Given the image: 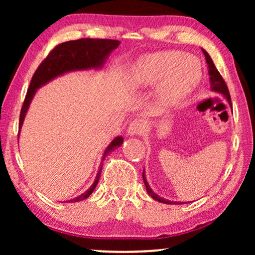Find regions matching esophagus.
Here are the masks:
<instances>
[{
    "mask_svg": "<svg viewBox=\"0 0 255 255\" xmlns=\"http://www.w3.org/2000/svg\"><path fill=\"white\" fill-rule=\"evenodd\" d=\"M145 128H146L145 122L140 120V118H135V120L132 121L130 125H128V134L131 135H139L145 131Z\"/></svg>",
    "mask_w": 255,
    "mask_h": 255,
    "instance_id": "esophagus-1",
    "label": "esophagus"
}]
</instances>
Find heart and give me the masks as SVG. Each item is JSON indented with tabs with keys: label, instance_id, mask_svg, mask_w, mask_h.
Instances as JSON below:
<instances>
[{
	"label": "heart",
	"instance_id": "obj_1",
	"mask_svg": "<svg viewBox=\"0 0 255 255\" xmlns=\"http://www.w3.org/2000/svg\"><path fill=\"white\" fill-rule=\"evenodd\" d=\"M196 58L179 51L156 52L145 55L133 69L137 86L158 85L156 97L161 106L170 107L189 95L201 79Z\"/></svg>",
	"mask_w": 255,
	"mask_h": 255
}]
</instances>
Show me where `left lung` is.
Here are the masks:
<instances>
[{
  "instance_id": "left-lung-1",
  "label": "left lung",
  "mask_w": 255,
  "mask_h": 255,
  "mask_svg": "<svg viewBox=\"0 0 255 255\" xmlns=\"http://www.w3.org/2000/svg\"><path fill=\"white\" fill-rule=\"evenodd\" d=\"M203 51V53L205 55V59H207V64L209 66V75H210V83H211V89L214 90V92H217V93H221L223 94L226 97V100H228V102L231 104V96H230V93H229V88L228 86H226V83L224 81V79H223V76L221 75V73L218 72V69L216 68V66L214 64V61H212V59L210 58V55L208 54L207 51L202 50ZM232 106V104H231ZM142 180H144V183H145V187H146V190H147L148 195H151L152 198H154L155 201L158 202H161V203H165V204H180V202H170V201H167L165 198H161L159 197L158 195L154 194L152 191L151 188H149L147 181H146V177H145V170L142 172ZM182 204V203H181Z\"/></svg>"
}]
</instances>
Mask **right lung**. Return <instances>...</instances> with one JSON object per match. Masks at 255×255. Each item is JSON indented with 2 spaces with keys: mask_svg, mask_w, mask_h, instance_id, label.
<instances>
[{
  "mask_svg": "<svg viewBox=\"0 0 255 255\" xmlns=\"http://www.w3.org/2000/svg\"><path fill=\"white\" fill-rule=\"evenodd\" d=\"M121 41L114 39H93V38H82L78 40H69L66 43H61L55 46L46 58L41 61V64L38 66V68L34 72V74L31 79L29 89H27L25 100L22 106L19 115V130L22 127L24 117H25L26 111L29 109L31 100L36 93V90L45 83L51 81L52 79L64 74L66 72L71 71H80V69H88V68H97L102 67V65L106 61L111 52L115 48L118 47ZM123 144V138L117 137L115 138L111 144L108 146L103 154V159L109 154V152H113L115 148L120 147ZM103 163L101 162V166L97 172L96 179L94 181L93 186L89 188L86 193H83L80 196L73 198L68 202H80L88 198L95 189L97 183H99L101 172H102Z\"/></svg>",
  "mask_w": 255,
  "mask_h": 255,
  "instance_id": "right-lung-1",
  "label": "right lung"
}]
</instances>
